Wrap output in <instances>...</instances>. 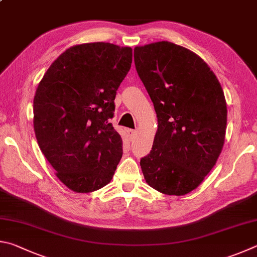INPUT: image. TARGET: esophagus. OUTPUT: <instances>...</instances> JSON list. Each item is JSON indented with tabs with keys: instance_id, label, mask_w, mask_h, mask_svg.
<instances>
[{
	"instance_id": "esophagus-1",
	"label": "esophagus",
	"mask_w": 257,
	"mask_h": 257,
	"mask_svg": "<svg viewBox=\"0 0 257 257\" xmlns=\"http://www.w3.org/2000/svg\"><path fill=\"white\" fill-rule=\"evenodd\" d=\"M128 136H130V139H131V140H133V139L137 137V131H136V130H130Z\"/></svg>"
}]
</instances>
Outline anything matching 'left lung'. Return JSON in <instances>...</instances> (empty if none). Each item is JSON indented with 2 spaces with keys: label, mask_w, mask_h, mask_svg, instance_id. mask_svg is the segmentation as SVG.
<instances>
[{
  "label": "left lung",
  "mask_w": 257,
  "mask_h": 257,
  "mask_svg": "<svg viewBox=\"0 0 257 257\" xmlns=\"http://www.w3.org/2000/svg\"><path fill=\"white\" fill-rule=\"evenodd\" d=\"M134 63L158 117L152 150L140 161L145 179L164 194L185 195L221 154L227 127L222 88L200 56L169 42L136 47Z\"/></svg>",
  "instance_id": "left-lung-1"
}]
</instances>
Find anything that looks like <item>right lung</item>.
<instances>
[{
	"instance_id": "obj_1",
	"label": "right lung",
	"mask_w": 257,
	"mask_h": 257,
	"mask_svg": "<svg viewBox=\"0 0 257 257\" xmlns=\"http://www.w3.org/2000/svg\"><path fill=\"white\" fill-rule=\"evenodd\" d=\"M131 63V47L75 45L53 62L36 90L38 146L58 179L76 193L106 186L123 155V141L110 118Z\"/></svg>"
}]
</instances>
